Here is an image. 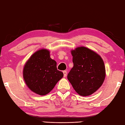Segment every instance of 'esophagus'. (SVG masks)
<instances>
[{
	"label": "esophagus",
	"instance_id": "34e87169",
	"mask_svg": "<svg viewBox=\"0 0 125 125\" xmlns=\"http://www.w3.org/2000/svg\"><path fill=\"white\" fill-rule=\"evenodd\" d=\"M63 73H64V77H65L66 76V74H67V72H66V71H63Z\"/></svg>",
	"mask_w": 125,
	"mask_h": 125
}]
</instances>
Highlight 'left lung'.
<instances>
[{"mask_svg": "<svg viewBox=\"0 0 125 125\" xmlns=\"http://www.w3.org/2000/svg\"><path fill=\"white\" fill-rule=\"evenodd\" d=\"M73 67L67 78L77 93L88 96L101 86L105 78V67L101 56L84 47L71 51Z\"/></svg>", "mask_w": 125, "mask_h": 125, "instance_id": "8db88e82", "label": "left lung"}]
</instances>
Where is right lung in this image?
I'll use <instances>...</instances> for the list:
<instances>
[{"label": "right lung", "mask_w": 125, "mask_h": 125, "mask_svg": "<svg viewBox=\"0 0 125 125\" xmlns=\"http://www.w3.org/2000/svg\"><path fill=\"white\" fill-rule=\"evenodd\" d=\"M57 63L46 49L37 51L31 56L23 69V78L31 90L44 95L54 88L64 74L58 71Z\"/></svg>", "instance_id": "right-lung-1"}]
</instances>
